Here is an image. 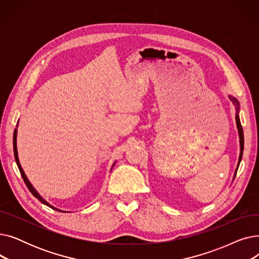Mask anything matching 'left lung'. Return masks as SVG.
Listing matches in <instances>:
<instances>
[{
	"mask_svg": "<svg viewBox=\"0 0 259 259\" xmlns=\"http://www.w3.org/2000/svg\"><path fill=\"white\" fill-rule=\"evenodd\" d=\"M231 100H232L236 105H238L237 101L235 99H232L230 98ZM236 124H237V128H238V132H239V138H240V155H239V162L241 160V156H242V151H243V130H242V126L240 124V119H239V116H238V107H237V112H236ZM239 162H238V166H239ZM237 170H238V167L236 168V171H235V175L237 173Z\"/></svg>",
	"mask_w": 259,
	"mask_h": 259,
	"instance_id": "obj_1",
	"label": "left lung"
}]
</instances>
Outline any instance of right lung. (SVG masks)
<instances>
[{"label": "right lung", "instance_id": "1", "mask_svg": "<svg viewBox=\"0 0 259 259\" xmlns=\"http://www.w3.org/2000/svg\"><path fill=\"white\" fill-rule=\"evenodd\" d=\"M13 152H15V158H16V161H17V165H18V167H19V170H20V173H21V175H22V179H23V181H24V183L26 184V186H27V188L29 189V191L32 193V195L34 196V197H36L40 202H43L44 205H46V206H48V207H50V208H52L53 210H58V209H56V208H53V207H51L48 202H46L42 197H40L39 195H38V193L35 191L34 190V188L31 186V184L29 183V181L27 180V178H26V175H25V173H24V171H23V169H22V167H21V165H20V161H19V157H18V150H17V129L15 130V133H13ZM58 211H60V212H63V211H61V210H58Z\"/></svg>", "mask_w": 259, "mask_h": 259}]
</instances>
